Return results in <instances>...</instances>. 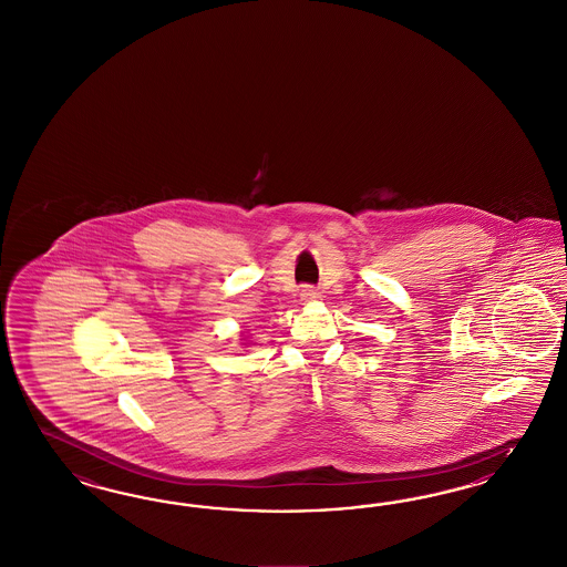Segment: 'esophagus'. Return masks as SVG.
<instances>
[{
    "label": "esophagus",
    "mask_w": 567,
    "mask_h": 567,
    "mask_svg": "<svg viewBox=\"0 0 567 567\" xmlns=\"http://www.w3.org/2000/svg\"><path fill=\"white\" fill-rule=\"evenodd\" d=\"M299 297H301L303 303H311V301L318 299V292H316V289H311V287H303L301 292H299Z\"/></svg>",
    "instance_id": "34e87169"
}]
</instances>
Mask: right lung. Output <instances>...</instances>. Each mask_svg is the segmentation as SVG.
Segmentation results:
<instances>
[{
	"instance_id": "right-lung-1",
	"label": "right lung",
	"mask_w": 567,
	"mask_h": 567,
	"mask_svg": "<svg viewBox=\"0 0 567 567\" xmlns=\"http://www.w3.org/2000/svg\"><path fill=\"white\" fill-rule=\"evenodd\" d=\"M240 341H245V339H240ZM240 344H245V347H247V344H249V343H240Z\"/></svg>"
}]
</instances>
